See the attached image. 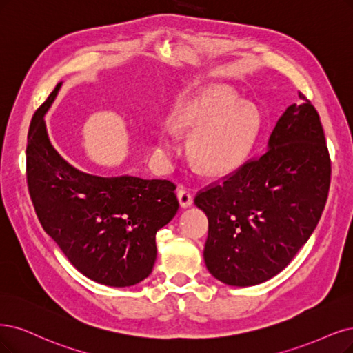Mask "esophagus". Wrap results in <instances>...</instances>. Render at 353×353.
I'll return each instance as SVG.
<instances>
[{"instance_id":"1","label":"esophagus","mask_w":353,"mask_h":353,"mask_svg":"<svg viewBox=\"0 0 353 353\" xmlns=\"http://www.w3.org/2000/svg\"><path fill=\"white\" fill-rule=\"evenodd\" d=\"M177 198H179V202H180L181 208H188V206H190L193 203V196H192V193L188 189L180 188L177 190Z\"/></svg>"}]
</instances>
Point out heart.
I'll list each match as a JSON object with an SVG mask.
<instances>
[{
    "label": "heart",
    "mask_w": 353,
    "mask_h": 353,
    "mask_svg": "<svg viewBox=\"0 0 353 353\" xmlns=\"http://www.w3.org/2000/svg\"><path fill=\"white\" fill-rule=\"evenodd\" d=\"M172 126L191 135L190 155L203 172L218 174L237 167L249 154L260 126V113L252 103L239 101V94L225 85H211L176 108ZM157 151H176L170 130L157 134Z\"/></svg>",
    "instance_id": "b5f03b06"
}]
</instances>
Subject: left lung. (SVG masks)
<instances>
[{"label": "left lung", "instance_id": "left-lung-1", "mask_svg": "<svg viewBox=\"0 0 353 353\" xmlns=\"http://www.w3.org/2000/svg\"><path fill=\"white\" fill-rule=\"evenodd\" d=\"M299 99L279 117L262 155L194 198L210 223L206 268L227 285L252 286L278 275L323 214L330 155L316 108L303 93Z\"/></svg>", "mask_w": 353, "mask_h": 353}]
</instances>
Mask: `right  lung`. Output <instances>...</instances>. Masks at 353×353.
Segmentation results:
<instances>
[{
  "label": "right lung",
  "mask_w": 353,
  "mask_h": 353,
  "mask_svg": "<svg viewBox=\"0 0 353 353\" xmlns=\"http://www.w3.org/2000/svg\"><path fill=\"white\" fill-rule=\"evenodd\" d=\"M61 85L36 110L29 129L26 172L36 215L84 276L116 288L135 285L152 272L157 231L179 210L176 186L163 179L87 174L65 161L43 121Z\"/></svg>",
  "instance_id": "add662e5"
}]
</instances>
